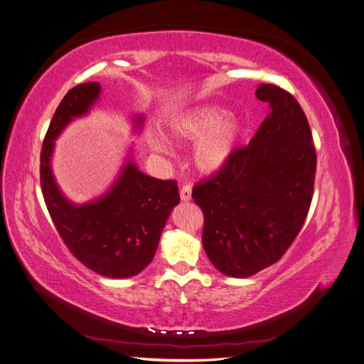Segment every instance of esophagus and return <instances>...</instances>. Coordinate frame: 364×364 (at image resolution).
<instances>
[{
    "instance_id": "1",
    "label": "esophagus",
    "mask_w": 364,
    "mask_h": 364,
    "mask_svg": "<svg viewBox=\"0 0 364 364\" xmlns=\"http://www.w3.org/2000/svg\"><path fill=\"white\" fill-rule=\"evenodd\" d=\"M181 199H182L183 202L191 200V185L185 183V185L181 186Z\"/></svg>"
}]
</instances>
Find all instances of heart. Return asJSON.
<instances>
[{
    "mask_svg": "<svg viewBox=\"0 0 364 364\" xmlns=\"http://www.w3.org/2000/svg\"><path fill=\"white\" fill-rule=\"evenodd\" d=\"M230 119L232 112L222 106H196L171 121L170 134L179 142L200 141L194 151V164L202 173L213 174L225 167L238 146L241 129ZM151 147L158 151L167 149L159 136L151 139Z\"/></svg>",
    "mask_w": 364,
    "mask_h": 364,
    "instance_id": "heart-1",
    "label": "heart"
}]
</instances>
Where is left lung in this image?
<instances>
[{
  "label": "left lung",
  "mask_w": 364,
  "mask_h": 364,
  "mask_svg": "<svg viewBox=\"0 0 364 364\" xmlns=\"http://www.w3.org/2000/svg\"><path fill=\"white\" fill-rule=\"evenodd\" d=\"M257 97L270 107L257 134L193 188L205 217L206 255L234 278L281 259L305 223L314 191L316 149L301 105L277 85L261 83Z\"/></svg>",
  "instance_id": "8db88e82"
}]
</instances>
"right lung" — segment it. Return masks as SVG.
<instances>
[{
    "mask_svg": "<svg viewBox=\"0 0 364 364\" xmlns=\"http://www.w3.org/2000/svg\"><path fill=\"white\" fill-rule=\"evenodd\" d=\"M100 83L77 85L62 98L41 150L43 200L63 243L83 266L106 278H130L151 262L171 209L181 202L178 182L151 178L130 158L105 196L85 205L63 197L51 171L54 139L68 123L90 112ZM138 126L142 118H138Z\"/></svg>",
    "mask_w": 364,
    "mask_h": 364,
    "instance_id": "1",
    "label": "right lung"
}]
</instances>
